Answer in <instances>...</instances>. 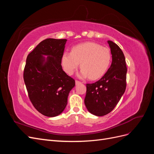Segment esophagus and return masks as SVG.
Masks as SVG:
<instances>
[{"label": "esophagus", "instance_id": "obj_1", "mask_svg": "<svg viewBox=\"0 0 154 154\" xmlns=\"http://www.w3.org/2000/svg\"><path fill=\"white\" fill-rule=\"evenodd\" d=\"M76 85H78V84H80V83H82V82H80V81H78V80H76Z\"/></svg>", "mask_w": 154, "mask_h": 154}]
</instances>
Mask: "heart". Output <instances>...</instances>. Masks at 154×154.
Instances as JSON below:
<instances>
[{
	"label": "heart",
	"instance_id": "b5f03b06",
	"mask_svg": "<svg viewBox=\"0 0 154 154\" xmlns=\"http://www.w3.org/2000/svg\"><path fill=\"white\" fill-rule=\"evenodd\" d=\"M112 61L109 48L94 42H85L74 46L71 53L65 52L62 58L64 71L71 75L80 63L82 68L80 76H89L91 80H97L108 71Z\"/></svg>",
	"mask_w": 154,
	"mask_h": 154
}]
</instances>
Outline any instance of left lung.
Returning <instances> with one entry per match:
<instances>
[{
  "label": "left lung",
  "instance_id": "left-lung-1",
  "mask_svg": "<svg viewBox=\"0 0 154 154\" xmlns=\"http://www.w3.org/2000/svg\"><path fill=\"white\" fill-rule=\"evenodd\" d=\"M112 62L100 80L87 83L85 105L92 114L103 116L110 113L124 94L127 87V68L124 54L119 46L108 40Z\"/></svg>",
  "mask_w": 154,
  "mask_h": 154
}]
</instances>
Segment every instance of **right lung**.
I'll list each match as a JSON object with an SVG mask.
<instances>
[{"mask_svg":"<svg viewBox=\"0 0 154 154\" xmlns=\"http://www.w3.org/2000/svg\"><path fill=\"white\" fill-rule=\"evenodd\" d=\"M66 39L47 38L27 55L24 80L29 98L40 113L48 117L61 114L75 80L62 67ZM42 55L48 56L46 61Z\"/></svg>","mask_w":154,"mask_h":154,"instance_id":"obj_1","label":"right lung"}]
</instances>
